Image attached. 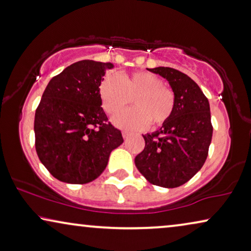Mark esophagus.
<instances>
[{"mask_svg": "<svg viewBox=\"0 0 251 251\" xmlns=\"http://www.w3.org/2000/svg\"><path fill=\"white\" fill-rule=\"evenodd\" d=\"M122 136H123V138H125V140H128L129 138H130V136H131V134H130L129 132H126V131H123L122 132Z\"/></svg>", "mask_w": 251, "mask_h": 251, "instance_id": "esophagus-1", "label": "esophagus"}]
</instances>
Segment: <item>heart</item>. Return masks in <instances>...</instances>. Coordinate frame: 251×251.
I'll return each mask as SVG.
<instances>
[{
	"label": "heart",
	"mask_w": 251,
	"mask_h": 251,
	"mask_svg": "<svg viewBox=\"0 0 251 251\" xmlns=\"http://www.w3.org/2000/svg\"><path fill=\"white\" fill-rule=\"evenodd\" d=\"M100 99L108 114H117L134 99L136 107L118 114L114 125L128 131H138L165 125L172 117L176 106V95L163 80L150 72H134L121 77L118 74L108 75L101 82Z\"/></svg>",
	"instance_id": "heart-1"
}]
</instances>
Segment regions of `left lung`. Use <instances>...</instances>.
<instances>
[{
  "instance_id": "1",
  "label": "left lung",
  "mask_w": 251,
  "mask_h": 251,
  "mask_svg": "<svg viewBox=\"0 0 251 251\" xmlns=\"http://www.w3.org/2000/svg\"><path fill=\"white\" fill-rule=\"evenodd\" d=\"M169 81L176 95L172 117L162 128L143 134L144 151L134 164L148 182L176 188L202 168L212 141L213 126L207 97L190 77L173 68L148 69Z\"/></svg>"
}]
</instances>
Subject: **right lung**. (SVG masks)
<instances>
[{
    "label": "right lung",
    "mask_w": 251,
    "mask_h": 251,
    "mask_svg": "<svg viewBox=\"0 0 251 251\" xmlns=\"http://www.w3.org/2000/svg\"><path fill=\"white\" fill-rule=\"evenodd\" d=\"M113 63L82 60L50 79L35 113V147L43 165L65 183L92 182L123 143L108 122L100 86Z\"/></svg>",
    "instance_id": "obj_1"
}]
</instances>
